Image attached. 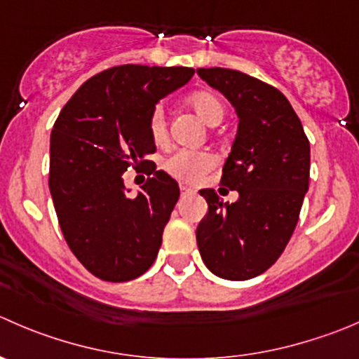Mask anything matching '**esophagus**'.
Masks as SVG:
<instances>
[{
	"label": "esophagus",
	"mask_w": 359,
	"mask_h": 359,
	"mask_svg": "<svg viewBox=\"0 0 359 359\" xmlns=\"http://www.w3.org/2000/svg\"><path fill=\"white\" fill-rule=\"evenodd\" d=\"M193 193H194V189H191V187L180 186V196H182V198L189 196V194H193Z\"/></svg>",
	"instance_id": "34e87169"
}]
</instances>
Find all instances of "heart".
Returning a JSON list of instances; mask_svg holds the SVG:
<instances>
[{
    "label": "heart",
    "mask_w": 359,
    "mask_h": 359,
    "mask_svg": "<svg viewBox=\"0 0 359 359\" xmlns=\"http://www.w3.org/2000/svg\"><path fill=\"white\" fill-rule=\"evenodd\" d=\"M187 105L194 110L198 117L208 126H215L224 117V105L221 98L212 91H196L187 96ZM149 131L156 144H161L168 137V128H166V117L161 107H156L149 117ZM214 159L207 152L198 151H177L175 154L170 156L165 163V168L184 182H193L198 177L203 175L205 172L212 168Z\"/></svg>",
    "instance_id": "1"
}]
</instances>
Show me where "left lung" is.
Returning <instances> with one entry per match:
<instances>
[{
    "mask_svg": "<svg viewBox=\"0 0 359 359\" xmlns=\"http://www.w3.org/2000/svg\"><path fill=\"white\" fill-rule=\"evenodd\" d=\"M238 117V133L222 168V186L238 191L224 203L201 189L208 210L196 228L201 259L214 276L247 280L266 272L286 249L311 173V145L286 96L228 68H198Z\"/></svg>",
    "mask_w": 359,
    "mask_h": 359,
    "instance_id": "left-lung-1",
    "label": "left lung"
}]
</instances>
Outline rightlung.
Wrapping results in <instances>:
<instances>
[{"instance_id": "obj_1", "label": "right lung", "mask_w": 359, "mask_h": 359, "mask_svg": "<svg viewBox=\"0 0 359 359\" xmlns=\"http://www.w3.org/2000/svg\"><path fill=\"white\" fill-rule=\"evenodd\" d=\"M194 75L184 66L124 65L79 87L50 133L48 189L66 243L98 279L126 283L154 263L180 196L179 184L156 170L149 117L165 96ZM130 168L151 179L130 197Z\"/></svg>"}]
</instances>
